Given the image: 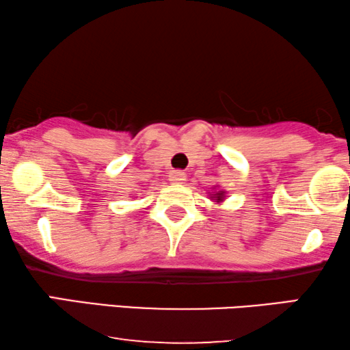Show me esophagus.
Returning <instances> with one entry per match:
<instances>
[{"instance_id": "obj_1", "label": "esophagus", "mask_w": 350, "mask_h": 350, "mask_svg": "<svg viewBox=\"0 0 350 350\" xmlns=\"http://www.w3.org/2000/svg\"><path fill=\"white\" fill-rule=\"evenodd\" d=\"M186 180V174L183 170H172L169 174L170 183H183Z\"/></svg>"}]
</instances>
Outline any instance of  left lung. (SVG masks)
I'll return each instance as SVG.
<instances>
[{"label":"left lung","instance_id":"1","mask_svg":"<svg viewBox=\"0 0 350 350\" xmlns=\"http://www.w3.org/2000/svg\"><path fill=\"white\" fill-rule=\"evenodd\" d=\"M219 194H223V193H219ZM219 199H221V196H218V200H219Z\"/></svg>","mask_w":350,"mask_h":350}]
</instances>
